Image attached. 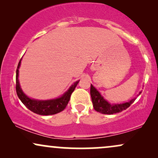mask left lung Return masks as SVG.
Masks as SVG:
<instances>
[{
  "label": "left lung",
  "instance_id": "obj_1",
  "mask_svg": "<svg viewBox=\"0 0 158 158\" xmlns=\"http://www.w3.org/2000/svg\"><path fill=\"white\" fill-rule=\"evenodd\" d=\"M90 96L94 109L97 112L104 114H113L123 111L128 108L135 100V99H133L130 102L123 104L110 105L101 96L99 92L92 85H90Z\"/></svg>",
  "mask_w": 158,
  "mask_h": 158
}]
</instances>
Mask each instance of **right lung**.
Returning a JSON list of instances; mask_svg holds the SVG:
<instances>
[{"label":"right lung","mask_w":158,"mask_h":158,"mask_svg":"<svg viewBox=\"0 0 158 158\" xmlns=\"http://www.w3.org/2000/svg\"><path fill=\"white\" fill-rule=\"evenodd\" d=\"M21 60H20L19 65H18L17 70H16V93H17L18 97L23 104L27 107L28 109L34 113L40 114V115H52L59 112L62 111L63 110L68 106V102L70 101V96L73 90H75L76 87L79 81H76L74 84L69 88L68 91L65 93L62 97L57 98L55 99H51V100H35L32 99L28 97H27L23 93L21 87H20L19 81V69L21 64Z\"/></svg>","instance_id":"obj_1"}]
</instances>
